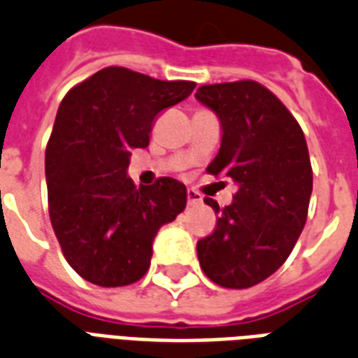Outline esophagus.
Instances as JSON below:
<instances>
[{"instance_id":"esophagus-1","label":"esophagus","mask_w":358,"mask_h":358,"mask_svg":"<svg viewBox=\"0 0 358 358\" xmlns=\"http://www.w3.org/2000/svg\"><path fill=\"white\" fill-rule=\"evenodd\" d=\"M203 201V197H201V193H197L195 189H187V203L193 206V204H199Z\"/></svg>"}]
</instances>
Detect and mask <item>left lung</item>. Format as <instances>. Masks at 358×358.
I'll list each match as a JSON object with an SVG mask.
<instances>
[{
  "instance_id": "left-lung-1",
  "label": "left lung",
  "mask_w": 358,
  "mask_h": 358,
  "mask_svg": "<svg viewBox=\"0 0 358 358\" xmlns=\"http://www.w3.org/2000/svg\"><path fill=\"white\" fill-rule=\"evenodd\" d=\"M222 122V148L206 167L238 185L233 203L197 242L201 268L217 285L248 289L272 276L306 225L312 163L299 122L255 80L204 84L195 94Z\"/></svg>"
}]
</instances>
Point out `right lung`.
<instances>
[{"instance_id":"1","label":"right lung","mask_w":358,"mask_h":358,"mask_svg":"<svg viewBox=\"0 0 358 358\" xmlns=\"http://www.w3.org/2000/svg\"><path fill=\"white\" fill-rule=\"evenodd\" d=\"M193 88L113 65L65 94L45 154L48 214L64 257L86 282H138L157 231L184 212V184L161 176L136 187L127 167L129 150L150 144L155 118Z\"/></svg>"}]
</instances>
